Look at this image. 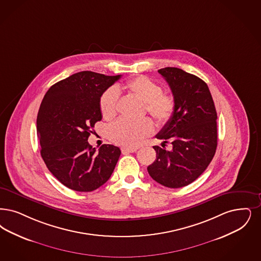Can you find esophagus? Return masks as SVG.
I'll use <instances>...</instances> for the list:
<instances>
[{
    "label": "esophagus",
    "mask_w": 261,
    "mask_h": 261,
    "mask_svg": "<svg viewBox=\"0 0 261 261\" xmlns=\"http://www.w3.org/2000/svg\"><path fill=\"white\" fill-rule=\"evenodd\" d=\"M137 150V148H127V147H122L121 148V151L123 154H128V153H132V152H135Z\"/></svg>",
    "instance_id": "34e87169"
}]
</instances>
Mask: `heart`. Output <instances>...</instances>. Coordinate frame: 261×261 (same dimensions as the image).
<instances>
[{
  "label": "heart",
  "mask_w": 261,
  "mask_h": 261,
  "mask_svg": "<svg viewBox=\"0 0 261 261\" xmlns=\"http://www.w3.org/2000/svg\"><path fill=\"white\" fill-rule=\"evenodd\" d=\"M123 89L146 104V112L158 123L165 124L175 115L176 101L173 95L162 92V86L146 75L127 81L117 89L109 88L100 99V110L105 119L111 120L117 113L118 90ZM153 132V124L148 118L138 121L119 119L109 130L110 139L119 146L135 147Z\"/></svg>",
  "instance_id": "heart-1"
}]
</instances>
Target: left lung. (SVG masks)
<instances>
[{
	"mask_svg": "<svg viewBox=\"0 0 261 261\" xmlns=\"http://www.w3.org/2000/svg\"><path fill=\"white\" fill-rule=\"evenodd\" d=\"M167 82L176 101L172 119L156 135L171 141L172 150L154 146L155 161L147 167L149 176L170 188H182L207 169L218 146L217 111L207 84L181 69L158 70Z\"/></svg>",
	"mask_w": 261,
	"mask_h": 261,
	"instance_id": "1",
	"label": "left lung"
}]
</instances>
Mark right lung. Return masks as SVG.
I'll list each match as a JSON object with an SVG mask.
<instances>
[{
    "label": "right lung",
    "mask_w": 261,
    "mask_h": 261,
    "mask_svg": "<svg viewBox=\"0 0 261 261\" xmlns=\"http://www.w3.org/2000/svg\"><path fill=\"white\" fill-rule=\"evenodd\" d=\"M121 77L84 71L73 73L47 90L37 117L41 155L62 185L89 192L111 177L120 149L103 145L96 151L88 137L102 119L100 99Z\"/></svg>",
    "instance_id": "add662e5"
}]
</instances>
